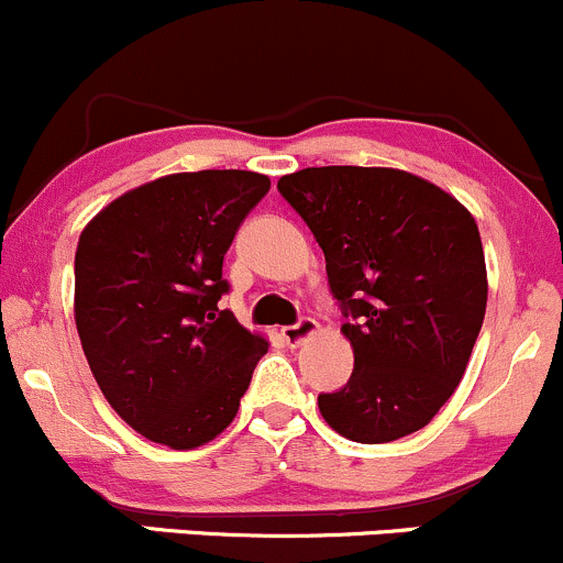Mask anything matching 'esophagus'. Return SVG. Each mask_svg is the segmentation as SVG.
<instances>
[{
    "mask_svg": "<svg viewBox=\"0 0 563 563\" xmlns=\"http://www.w3.org/2000/svg\"><path fill=\"white\" fill-rule=\"evenodd\" d=\"M313 332H319L317 319L303 317L298 324H289V328H284L282 335H284V341L289 343V346H298V343H303L306 338H311Z\"/></svg>",
    "mask_w": 563,
    "mask_h": 563,
    "instance_id": "34e87169",
    "label": "esophagus"
}]
</instances>
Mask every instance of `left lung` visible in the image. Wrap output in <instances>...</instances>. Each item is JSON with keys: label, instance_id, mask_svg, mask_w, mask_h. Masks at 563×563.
Returning <instances> with one entry per match:
<instances>
[{"label": "left lung", "instance_id": "obj_1", "mask_svg": "<svg viewBox=\"0 0 563 563\" xmlns=\"http://www.w3.org/2000/svg\"><path fill=\"white\" fill-rule=\"evenodd\" d=\"M322 246L349 384L319 395L324 421L354 443L419 432L467 371L488 282L475 217L438 185L400 168L322 166L279 179Z\"/></svg>", "mask_w": 563, "mask_h": 563}]
</instances>
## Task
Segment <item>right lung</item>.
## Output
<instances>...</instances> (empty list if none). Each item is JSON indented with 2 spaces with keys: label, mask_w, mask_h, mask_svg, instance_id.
Here are the masks:
<instances>
[{
  "label": "right lung",
  "mask_w": 563,
  "mask_h": 563,
  "mask_svg": "<svg viewBox=\"0 0 563 563\" xmlns=\"http://www.w3.org/2000/svg\"><path fill=\"white\" fill-rule=\"evenodd\" d=\"M271 190L239 168L168 174L114 198L75 255V322L114 413L153 443L187 451L239 413L268 341L217 300L233 235Z\"/></svg>",
  "instance_id": "right-lung-1"
}]
</instances>
